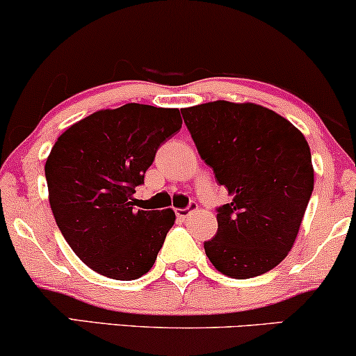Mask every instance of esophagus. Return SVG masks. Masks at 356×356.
Segmentation results:
<instances>
[{
    "instance_id": "esophagus-1",
    "label": "esophagus",
    "mask_w": 356,
    "mask_h": 356,
    "mask_svg": "<svg viewBox=\"0 0 356 356\" xmlns=\"http://www.w3.org/2000/svg\"><path fill=\"white\" fill-rule=\"evenodd\" d=\"M195 209H197V205L195 204H191V205L187 207V209H177V210H175V215H177L179 220H186L188 215H191Z\"/></svg>"
}]
</instances>
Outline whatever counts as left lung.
Segmentation results:
<instances>
[{"mask_svg": "<svg viewBox=\"0 0 356 356\" xmlns=\"http://www.w3.org/2000/svg\"><path fill=\"white\" fill-rule=\"evenodd\" d=\"M181 111L202 161L232 197L218 209L205 254L233 279L271 271L294 245L314 191L304 134L256 103L217 100Z\"/></svg>", "mask_w": 356, "mask_h": 356, "instance_id": "left-lung-1", "label": "left lung"}]
</instances>
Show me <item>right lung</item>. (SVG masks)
Segmentation results:
<instances>
[{
    "mask_svg": "<svg viewBox=\"0 0 356 356\" xmlns=\"http://www.w3.org/2000/svg\"><path fill=\"white\" fill-rule=\"evenodd\" d=\"M182 128L177 108L126 103L67 128L46 161L49 204L74 253L102 276L133 281L156 263L172 209L134 210L156 151Z\"/></svg>",
    "mask_w": 356,
    "mask_h": 356,
    "instance_id": "obj_1",
    "label": "right lung"
}]
</instances>
